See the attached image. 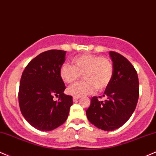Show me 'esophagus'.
Returning a JSON list of instances; mask_svg holds the SVG:
<instances>
[{"label": "esophagus", "mask_w": 156, "mask_h": 156, "mask_svg": "<svg viewBox=\"0 0 156 156\" xmlns=\"http://www.w3.org/2000/svg\"><path fill=\"white\" fill-rule=\"evenodd\" d=\"M80 99V97H73V101H77L78 99Z\"/></svg>", "instance_id": "obj_1"}]
</instances>
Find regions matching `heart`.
I'll return each instance as SVG.
<instances>
[{
    "mask_svg": "<svg viewBox=\"0 0 156 156\" xmlns=\"http://www.w3.org/2000/svg\"><path fill=\"white\" fill-rule=\"evenodd\" d=\"M73 66L64 63L59 69V76L67 84L77 81L83 74L85 80L68 88V93L75 97L90 94L105 89L113 75V65L110 59L93 55H84L72 59Z\"/></svg>",
    "mask_w": 156,
    "mask_h": 156,
    "instance_id": "obj_1",
    "label": "heart"
}]
</instances>
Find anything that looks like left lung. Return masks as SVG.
Wrapping results in <instances>:
<instances>
[{"label":"left lung","mask_w":156,"mask_h":156,"mask_svg":"<svg viewBox=\"0 0 156 156\" xmlns=\"http://www.w3.org/2000/svg\"><path fill=\"white\" fill-rule=\"evenodd\" d=\"M113 75L103 97L91 98L86 111L87 119L99 129L112 131L122 127L132 116L139 96V83L136 69L130 61L115 51H110ZM99 98H101L99 97Z\"/></svg>","instance_id":"left-lung-1"}]
</instances>
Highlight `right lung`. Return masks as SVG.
<instances>
[{"label":"right lung","mask_w":156,"mask_h":156,"mask_svg":"<svg viewBox=\"0 0 156 156\" xmlns=\"http://www.w3.org/2000/svg\"><path fill=\"white\" fill-rule=\"evenodd\" d=\"M66 51L49 50L31 59L22 73L18 92L20 109L25 119L39 130L50 131L64 123L73 104L66 95L59 69ZM55 96L58 100L55 101Z\"/></svg>","instance_id":"add662e5"}]
</instances>
